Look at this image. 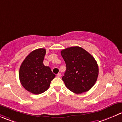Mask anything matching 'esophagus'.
Masks as SVG:
<instances>
[{"label":"esophagus","mask_w":122,"mask_h":122,"mask_svg":"<svg viewBox=\"0 0 122 122\" xmlns=\"http://www.w3.org/2000/svg\"><path fill=\"white\" fill-rule=\"evenodd\" d=\"M56 77H61V73H58V74H56Z\"/></svg>","instance_id":"1"}]
</instances>
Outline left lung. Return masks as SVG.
I'll return each instance as SVG.
<instances>
[{"label": "left lung", "mask_w": 122, "mask_h": 122, "mask_svg": "<svg viewBox=\"0 0 122 122\" xmlns=\"http://www.w3.org/2000/svg\"><path fill=\"white\" fill-rule=\"evenodd\" d=\"M61 54L66 65V71L62 77L66 87L77 94L91 89L99 73L98 66L92 55L79 46L63 49Z\"/></svg>", "instance_id": "left-lung-1"}]
</instances>
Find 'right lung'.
<instances>
[{"label": "right lung", "mask_w": 122, "mask_h": 122, "mask_svg": "<svg viewBox=\"0 0 122 122\" xmlns=\"http://www.w3.org/2000/svg\"><path fill=\"white\" fill-rule=\"evenodd\" d=\"M45 54L44 48L34 50L25 58L19 70L21 85L28 92L36 95L48 90L51 81L55 77L51 68L43 64Z\"/></svg>", "instance_id": "1"}]
</instances>
